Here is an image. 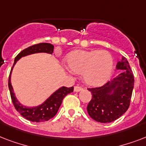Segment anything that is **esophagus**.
I'll list each match as a JSON object with an SVG mask.
<instances>
[{
  "label": "esophagus",
  "instance_id": "esophagus-1",
  "mask_svg": "<svg viewBox=\"0 0 146 146\" xmlns=\"http://www.w3.org/2000/svg\"><path fill=\"white\" fill-rule=\"evenodd\" d=\"M83 90V88L82 86H76L74 87V92H80Z\"/></svg>",
  "mask_w": 146,
  "mask_h": 146
}]
</instances>
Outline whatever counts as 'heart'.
<instances>
[{"label":"heart","mask_w":146,"mask_h":146,"mask_svg":"<svg viewBox=\"0 0 146 146\" xmlns=\"http://www.w3.org/2000/svg\"><path fill=\"white\" fill-rule=\"evenodd\" d=\"M69 68L82 73L85 82L90 86L103 84L113 70V57L107 50H76L66 57Z\"/></svg>","instance_id":"1"}]
</instances>
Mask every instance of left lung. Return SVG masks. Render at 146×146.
<instances>
[{
    "instance_id": "1",
    "label": "left lung",
    "mask_w": 146,
    "mask_h": 146,
    "mask_svg": "<svg viewBox=\"0 0 146 146\" xmlns=\"http://www.w3.org/2000/svg\"><path fill=\"white\" fill-rule=\"evenodd\" d=\"M117 69L123 71L102 86L88 89L92 99L87 111L97 122H113L129 108L134 86L133 73L125 57L118 61Z\"/></svg>"
}]
</instances>
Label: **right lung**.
Instances as JSON below:
<instances>
[{
	"label": "right lung",
	"mask_w": 146,
	"mask_h": 146,
	"mask_svg": "<svg viewBox=\"0 0 146 146\" xmlns=\"http://www.w3.org/2000/svg\"><path fill=\"white\" fill-rule=\"evenodd\" d=\"M54 51V45L49 43H39V44H34L32 46L29 47L27 48L24 49L21 52L18 54L17 57H15L14 63L12 66V69L10 70L9 80H8V87L10 89V97L12 100L13 106L18 112L21 114L26 120L32 121V122H44L48 121L50 119L53 118L56 115L58 109L62 103V101L64 98L73 92V87H61L54 93L39 106L34 107V108H26L23 106L18 101L15 96L13 92L12 85L10 82V76L12 72L13 67L17 63V60L20 59L22 57H25L27 55L35 54V53L44 52L48 54H52Z\"/></svg>",
	"instance_id": "1"
}]
</instances>
